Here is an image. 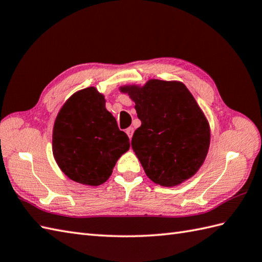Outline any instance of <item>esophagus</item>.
I'll return each instance as SVG.
<instances>
[{
    "label": "esophagus",
    "instance_id": "esophagus-1",
    "mask_svg": "<svg viewBox=\"0 0 262 262\" xmlns=\"http://www.w3.org/2000/svg\"><path fill=\"white\" fill-rule=\"evenodd\" d=\"M126 134H127V135H128L129 138H132L133 137V134H134V128H133V127H128V128L126 129Z\"/></svg>",
    "mask_w": 262,
    "mask_h": 262
}]
</instances>
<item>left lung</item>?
<instances>
[{
	"instance_id": "obj_1",
	"label": "left lung",
	"mask_w": 262,
	"mask_h": 262,
	"mask_svg": "<svg viewBox=\"0 0 262 262\" xmlns=\"http://www.w3.org/2000/svg\"><path fill=\"white\" fill-rule=\"evenodd\" d=\"M135 101L141 127L132 147L156 184L175 186L202 166L210 146V126L184 83L151 79L144 87H121Z\"/></svg>"
}]
</instances>
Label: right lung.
<instances>
[{"mask_svg":"<svg viewBox=\"0 0 262 262\" xmlns=\"http://www.w3.org/2000/svg\"><path fill=\"white\" fill-rule=\"evenodd\" d=\"M129 146L128 136L119 130L105 98L94 87L72 95L54 121V160L78 183L97 186L106 182Z\"/></svg>","mask_w":262,"mask_h":262,"instance_id":"obj_1","label":"right lung"}]
</instances>
